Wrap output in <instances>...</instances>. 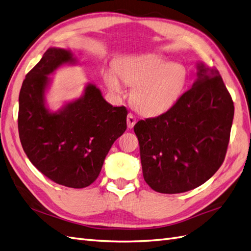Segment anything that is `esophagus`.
<instances>
[{
	"mask_svg": "<svg viewBox=\"0 0 251 251\" xmlns=\"http://www.w3.org/2000/svg\"><path fill=\"white\" fill-rule=\"evenodd\" d=\"M126 123H127V127L128 128H132L135 124H136V118H135V116L133 114H127V117H126Z\"/></svg>",
	"mask_w": 251,
	"mask_h": 251,
	"instance_id": "34e87169",
	"label": "esophagus"
}]
</instances>
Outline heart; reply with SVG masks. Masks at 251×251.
I'll return each instance as SVG.
<instances>
[{
	"label": "heart",
	"mask_w": 251,
	"mask_h": 251,
	"mask_svg": "<svg viewBox=\"0 0 251 251\" xmlns=\"http://www.w3.org/2000/svg\"><path fill=\"white\" fill-rule=\"evenodd\" d=\"M123 82L133 86L132 101L140 114L156 117L170 111L181 97L188 72L157 53H140L116 61L103 74L104 83L113 94L124 95Z\"/></svg>",
	"instance_id": "heart-1"
}]
</instances>
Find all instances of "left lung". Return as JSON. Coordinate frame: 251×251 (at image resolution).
<instances>
[{"mask_svg":"<svg viewBox=\"0 0 251 251\" xmlns=\"http://www.w3.org/2000/svg\"><path fill=\"white\" fill-rule=\"evenodd\" d=\"M196 69L192 87L170 111L134 126L144 178L159 193L200 187L225 159L233 101L218 71L202 63Z\"/></svg>","mask_w":251,"mask_h":251,"instance_id":"1","label":"left lung"}]
</instances>
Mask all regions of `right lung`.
<instances>
[{
	"mask_svg": "<svg viewBox=\"0 0 251 251\" xmlns=\"http://www.w3.org/2000/svg\"><path fill=\"white\" fill-rule=\"evenodd\" d=\"M70 50L50 47L27 74L20 91L18 127L27 157L46 177L70 188L96 180L114 141L126 130L127 111L113 106L93 83L80 98L56 112L46 105L49 77L64 64H77Z\"/></svg>",
	"mask_w": 251,
	"mask_h": 251,
	"instance_id": "add662e5",
	"label": "right lung"
}]
</instances>
